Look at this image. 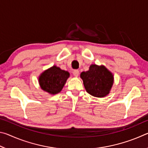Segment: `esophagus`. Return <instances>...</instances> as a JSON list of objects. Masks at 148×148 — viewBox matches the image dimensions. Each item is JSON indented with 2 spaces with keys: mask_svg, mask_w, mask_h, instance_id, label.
<instances>
[{
  "mask_svg": "<svg viewBox=\"0 0 148 148\" xmlns=\"http://www.w3.org/2000/svg\"><path fill=\"white\" fill-rule=\"evenodd\" d=\"M73 75L75 76V77H77L79 76V71H78V70H74V71H73Z\"/></svg>",
  "mask_w": 148,
  "mask_h": 148,
  "instance_id": "34e87169",
  "label": "esophagus"
}]
</instances>
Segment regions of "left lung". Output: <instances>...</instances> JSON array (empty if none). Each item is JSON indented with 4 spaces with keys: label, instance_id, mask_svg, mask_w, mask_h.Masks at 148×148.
Instances as JSON below:
<instances>
[{
    "label": "left lung",
    "instance_id": "8db88e82",
    "mask_svg": "<svg viewBox=\"0 0 148 148\" xmlns=\"http://www.w3.org/2000/svg\"><path fill=\"white\" fill-rule=\"evenodd\" d=\"M80 77L86 91L99 98L108 95L114 84L113 74L103 65L91 64L89 71L82 72Z\"/></svg>",
    "mask_w": 148,
    "mask_h": 148
}]
</instances>
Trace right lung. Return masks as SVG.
<instances>
[{
    "label": "right lung",
    "mask_w": 148,
    "mask_h": 148,
    "mask_svg": "<svg viewBox=\"0 0 148 148\" xmlns=\"http://www.w3.org/2000/svg\"><path fill=\"white\" fill-rule=\"evenodd\" d=\"M69 76V72L53 66L40 75L38 82L42 90L49 94L56 95L61 91Z\"/></svg>",
    "instance_id": "1"
}]
</instances>
